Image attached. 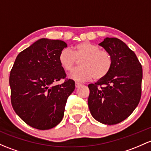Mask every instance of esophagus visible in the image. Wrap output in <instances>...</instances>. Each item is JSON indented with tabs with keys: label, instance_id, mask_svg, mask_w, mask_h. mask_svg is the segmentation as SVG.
<instances>
[{
	"label": "esophagus",
	"instance_id": "34e87169",
	"mask_svg": "<svg viewBox=\"0 0 151 151\" xmlns=\"http://www.w3.org/2000/svg\"><path fill=\"white\" fill-rule=\"evenodd\" d=\"M81 85H82V84L79 83V82H75V87H76V88H79V87L81 86Z\"/></svg>",
	"mask_w": 151,
	"mask_h": 151
}]
</instances>
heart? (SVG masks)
<instances>
[{
  "label": "heart",
  "instance_id": "1",
  "mask_svg": "<svg viewBox=\"0 0 151 151\" xmlns=\"http://www.w3.org/2000/svg\"><path fill=\"white\" fill-rule=\"evenodd\" d=\"M80 67L70 74V78L82 82L94 78L101 80L106 77L112 66L111 55L106 50L90 42H82L73 47L71 50L63 49L58 55L60 64L65 71H71L80 60Z\"/></svg>",
  "mask_w": 151,
  "mask_h": 151
}]
</instances>
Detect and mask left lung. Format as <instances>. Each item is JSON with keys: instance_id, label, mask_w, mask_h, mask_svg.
I'll return each mask as SVG.
<instances>
[{"instance_id": "1", "label": "left lung", "mask_w": 151, "mask_h": 151, "mask_svg": "<svg viewBox=\"0 0 151 151\" xmlns=\"http://www.w3.org/2000/svg\"><path fill=\"white\" fill-rule=\"evenodd\" d=\"M99 45L111 55L112 66L106 77L88 85V107L98 122L116 124L129 116L139 104L142 66L135 53L118 38L106 37Z\"/></svg>"}]
</instances>
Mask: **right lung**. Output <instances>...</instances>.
<instances>
[{"label":"right lung","instance_id":"right-lung-1","mask_svg":"<svg viewBox=\"0 0 151 151\" xmlns=\"http://www.w3.org/2000/svg\"><path fill=\"white\" fill-rule=\"evenodd\" d=\"M67 44L42 38L19 53L9 77L11 101L16 114L32 127L45 130L58 125L67 98L75 88L72 80L53 84L66 74L58 55Z\"/></svg>","mask_w":151,"mask_h":151}]
</instances>
